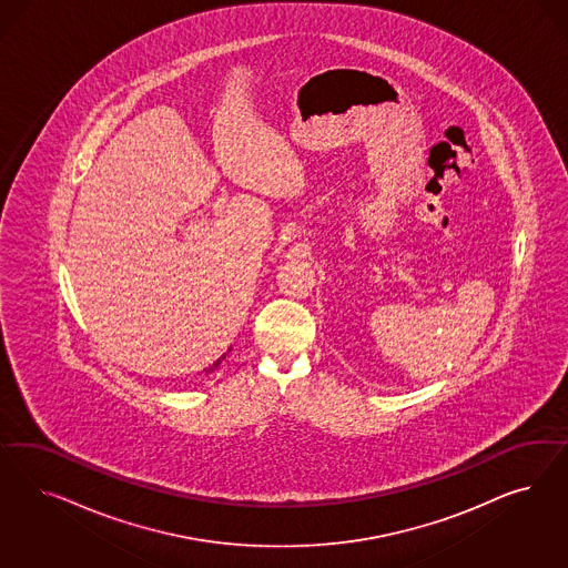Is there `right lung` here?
<instances>
[{
	"label": "right lung",
	"mask_w": 568,
	"mask_h": 568,
	"mask_svg": "<svg viewBox=\"0 0 568 568\" xmlns=\"http://www.w3.org/2000/svg\"><path fill=\"white\" fill-rule=\"evenodd\" d=\"M221 359H225V355H221L220 359H217V362H215V364H213V366L206 367V372H213V369H215V367H220Z\"/></svg>",
	"instance_id": "add662e5"
}]
</instances>
